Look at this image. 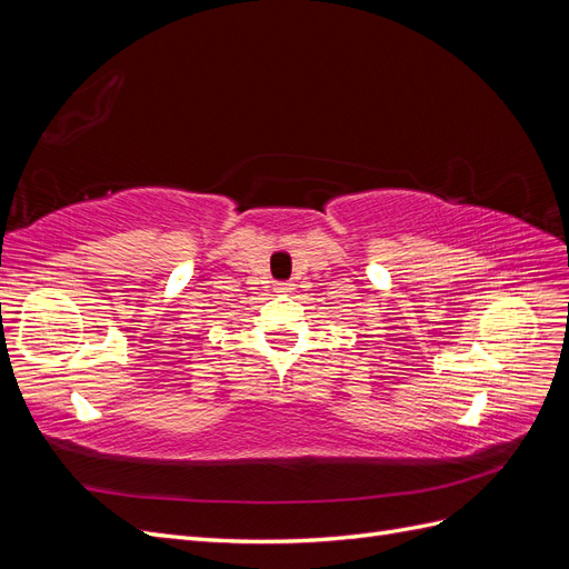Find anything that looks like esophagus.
I'll list each match as a JSON object with an SVG mask.
<instances>
[{
	"label": "esophagus",
	"instance_id": "esophagus-1",
	"mask_svg": "<svg viewBox=\"0 0 569 569\" xmlns=\"http://www.w3.org/2000/svg\"><path fill=\"white\" fill-rule=\"evenodd\" d=\"M272 289L278 291V295H289V291L295 289V284H291V282H278V284H274Z\"/></svg>",
	"mask_w": 569,
	"mask_h": 569
}]
</instances>
